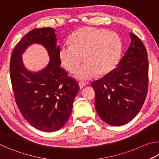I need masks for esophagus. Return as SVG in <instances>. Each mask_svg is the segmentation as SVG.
Masks as SVG:
<instances>
[{
	"label": "esophagus",
	"mask_w": 159,
	"mask_h": 159,
	"mask_svg": "<svg viewBox=\"0 0 159 159\" xmlns=\"http://www.w3.org/2000/svg\"><path fill=\"white\" fill-rule=\"evenodd\" d=\"M79 87H80V89H82L83 88H84V87H85V85H86V83H85V82L81 81V82H79Z\"/></svg>",
	"instance_id": "esophagus-1"
}]
</instances>
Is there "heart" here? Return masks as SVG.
Returning <instances> with one entry per match:
<instances>
[{
	"mask_svg": "<svg viewBox=\"0 0 159 159\" xmlns=\"http://www.w3.org/2000/svg\"><path fill=\"white\" fill-rule=\"evenodd\" d=\"M121 52V42L113 31L91 26L78 29L70 37V45H63L60 50V58L67 71L77 72L79 80H89L108 74L116 66Z\"/></svg>",
	"mask_w": 159,
	"mask_h": 159,
	"instance_id": "obj_1",
	"label": "heart"
}]
</instances>
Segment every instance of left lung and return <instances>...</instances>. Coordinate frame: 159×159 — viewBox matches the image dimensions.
Listing matches in <instances>:
<instances>
[{"label": "left lung", "instance_id": "left-lung-1", "mask_svg": "<svg viewBox=\"0 0 159 159\" xmlns=\"http://www.w3.org/2000/svg\"><path fill=\"white\" fill-rule=\"evenodd\" d=\"M131 42L117 67L92 83L95 109L101 119L114 126L124 125L140 111L146 99L149 61L141 40L130 33Z\"/></svg>", "mask_w": 159, "mask_h": 159}]
</instances>
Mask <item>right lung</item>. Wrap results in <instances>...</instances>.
Masks as SVG:
<instances>
[{
    "instance_id": "1",
    "label": "right lung",
    "mask_w": 159,
    "mask_h": 159,
    "mask_svg": "<svg viewBox=\"0 0 159 159\" xmlns=\"http://www.w3.org/2000/svg\"><path fill=\"white\" fill-rule=\"evenodd\" d=\"M56 42L54 29H32L16 45L10 63L15 102L21 115L31 125L45 132L63 127L79 91L76 80L60 66V48ZM34 42L43 44L51 59L48 65L37 73L27 71L21 60V54Z\"/></svg>"
}]
</instances>
